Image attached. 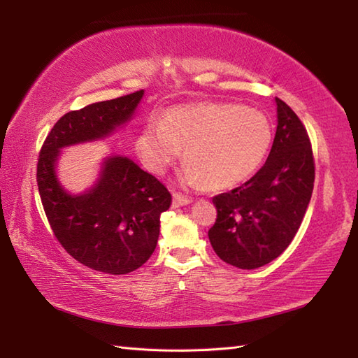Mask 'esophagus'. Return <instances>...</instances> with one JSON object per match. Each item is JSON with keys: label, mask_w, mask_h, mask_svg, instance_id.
<instances>
[{"label": "esophagus", "mask_w": 358, "mask_h": 358, "mask_svg": "<svg viewBox=\"0 0 358 358\" xmlns=\"http://www.w3.org/2000/svg\"><path fill=\"white\" fill-rule=\"evenodd\" d=\"M173 206L175 208H180V206H187V204L192 203V199H189V196L180 194V192H173Z\"/></svg>", "instance_id": "34e87169"}]
</instances>
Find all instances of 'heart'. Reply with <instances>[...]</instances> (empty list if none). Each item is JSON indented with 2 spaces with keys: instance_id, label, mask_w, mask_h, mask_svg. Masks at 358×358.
<instances>
[{
  "instance_id": "b5f03b06",
  "label": "heart",
  "mask_w": 358,
  "mask_h": 358,
  "mask_svg": "<svg viewBox=\"0 0 358 358\" xmlns=\"http://www.w3.org/2000/svg\"><path fill=\"white\" fill-rule=\"evenodd\" d=\"M272 127L264 113L232 104L180 106L150 121L135 140L146 169L162 175L181 157L180 181L186 186L229 189L246 181L268 155Z\"/></svg>"
}]
</instances>
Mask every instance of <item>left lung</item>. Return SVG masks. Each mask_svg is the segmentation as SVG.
Here are the masks:
<instances>
[{
	"label": "left lung",
	"instance_id": "1",
	"mask_svg": "<svg viewBox=\"0 0 358 358\" xmlns=\"http://www.w3.org/2000/svg\"><path fill=\"white\" fill-rule=\"evenodd\" d=\"M277 132L263 167L245 185L212 199L215 224L208 235L215 254L240 269L271 263L291 245L314 189V158L305 126L275 98Z\"/></svg>",
	"mask_w": 358,
	"mask_h": 358
}]
</instances>
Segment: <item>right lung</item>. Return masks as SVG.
Returning a JSON list of instances; mask_svg holds the SVG:
<instances>
[{"label": "right lung", "instance_id": "right-lung-1", "mask_svg": "<svg viewBox=\"0 0 358 358\" xmlns=\"http://www.w3.org/2000/svg\"><path fill=\"white\" fill-rule=\"evenodd\" d=\"M143 96L138 90L66 113L38 158V191L55 237L75 260L112 275L138 269L154 254L169 191L124 155L104 157L95 183L80 194L67 191L57 169L64 148L101 141L126 127Z\"/></svg>", "mask_w": 358, "mask_h": 358}]
</instances>
